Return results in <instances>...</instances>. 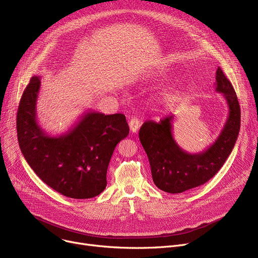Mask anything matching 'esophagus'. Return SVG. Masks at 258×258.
Returning a JSON list of instances; mask_svg holds the SVG:
<instances>
[{
	"label": "esophagus",
	"instance_id": "34e87169",
	"mask_svg": "<svg viewBox=\"0 0 258 258\" xmlns=\"http://www.w3.org/2000/svg\"><path fill=\"white\" fill-rule=\"evenodd\" d=\"M140 124H141V122H140V120H139L136 116L132 117L131 120H130V128H131V132H132V133H137L138 130H139V127H140Z\"/></svg>",
	"mask_w": 258,
	"mask_h": 258
}]
</instances>
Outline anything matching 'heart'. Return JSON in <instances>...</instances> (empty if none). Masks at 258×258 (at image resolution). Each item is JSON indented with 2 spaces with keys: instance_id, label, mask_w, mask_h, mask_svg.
I'll return each instance as SVG.
<instances>
[{
  "instance_id": "heart-1",
  "label": "heart",
  "mask_w": 258,
  "mask_h": 258,
  "mask_svg": "<svg viewBox=\"0 0 258 258\" xmlns=\"http://www.w3.org/2000/svg\"><path fill=\"white\" fill-rule=\"evenodd\" d=\"M164 101H165V103H166L168 106H170V105H172V104L174 103L175 97L173 96V95H171V94H166L165 96H164Z\"/></svg>"
}]
</instances>
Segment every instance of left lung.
I'll list each match as a JSON object with an SVG mask.
<instances>
[{
  "instance_id": "1",
  "label": "left lung",
  "mask_w": 258,
  "mask_h": 258,
  "mask_svg": "<svg viewBox=\"0 0 258 258\" xmlns=\"http://www.w3.org/2000/svg\"><path fill=\"white\" fill-rule=\"evenodd\" d=\"M215 80V90L224 94L229 115L220 136L205 151L189 154L182 150L172 136L173 116L160 122L146 121L139 131L153 181L161 190L181 194L205 184L222 168L233 150L240 127L239 103L231 83L220 67Z\"/></svg>"
}]
</instances>
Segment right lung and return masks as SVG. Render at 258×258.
Listing matches in <instances>:
<instances>
[{
  "mask_svg": "<svg viewBox=\"0 0 258 258\" xmlns=\"http://www.w3.org/2000/svg\"><path fill=\"white\" fill-rule=\"evenodd\" d=\"M40 77L33 76L19 104L20 148L38 178L72 199H91L106 186V171L116 145L130 133L123 114L88 112L69 132L51 137L38 125L36 101Z\"/></svg>",
  "mask_w": 258,
  "mask_h": 258,
  "instance_id": "1",
  "label": "right lung"
}]
</instances>
